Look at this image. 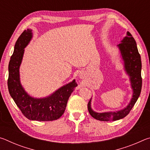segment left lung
I'll list each match as a JSON object with an SVG mask.
<instances>
[{
	"label": "left lung",
	"mask_w": 150,
	"mask_h": 150,
	"mask_svg": "<svg viewBox=\"0 0 150 150\" xmlns=\"http://www.w3.org/2000/svg\"><path fill=\"white\" fill-rule=\"evenodd\" d=\"M120 54L124 61V69L130 77L131 87L133 90L132 98L128 105L122 110L116 112H96L91 108V98L88 103V110L92 117L100 121H115L120 120L128 115L135 105L140 95L142 85L141 76L142 62L136 42L132 35L127 32L126 36L124 38L120 44L118 45Z\"/></svg>",
	"instance_id": "8db88e82"
}]
</instances>
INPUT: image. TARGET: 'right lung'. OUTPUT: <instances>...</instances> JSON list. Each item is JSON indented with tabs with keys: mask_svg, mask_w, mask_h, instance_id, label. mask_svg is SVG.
<instances>
[{
	"mask_svg": "<svg viewBox=\"0 0 150 150\" xmlns=\"http://www.w3.org/2000/svg\"><path fill=\"white\" fill-rule=\"evenodd\" d=\"M32 38V30L28 29L22 33L14 45L8 65V88L22 114L31 120L52 121L59 118L64 113L71 94L77 86L74 79L45 98L30 96L20 83L19 69L24 53V48Z\"/></svg>",
	"mask_w": 150,
	"mask_h": 150,
	"instance_id": "right-lung-1",
	"label": "right lung"
}]
</instances>
